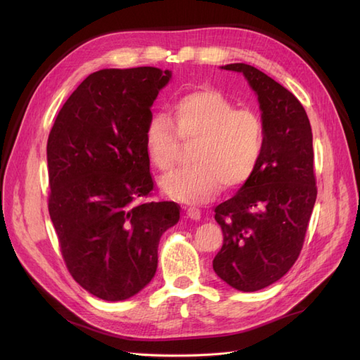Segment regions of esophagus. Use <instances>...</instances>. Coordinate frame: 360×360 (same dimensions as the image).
Returning a JSON list of instances; mask_svg holds the SVG:
<instances>
[{"instance_id": "obj_1", "label": "esophagus", "mask_w": 360, "mask_h": 360, "mask_svg": "<svg viewBox=\"0 0 360 360\" xmlns=\"http://www.w3.org/2000/svg\"><path fill=\"white\" fill-rule=\"evenodd\" d=\"M186 214H188V217H191V219H193V221H200L201 210L197 209V207H188Z\"/></svg>"}]
</instances>
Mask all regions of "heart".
<instances>
[{"label":"heart","instance_id":"obj_1","mask_svg":"<svg viewBox=\"0 0 360 360\" xmlns=\"http://www.w3.org/2000/svg\"><path fill=\"white\" fill-rule=\"evenodd\" d=\"M180 139L193 143V165L169 174L162 188L181 202L200 204L213 198L222 184L236 189L252 176L263 153L264 127L255 112L237 110L222 93L204 89L180 97L171 117H151L144 141L158 169L168 172L177 165Z\"/></svg>","mask_w":360,"mask_h":360}]
</instances>
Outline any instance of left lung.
Returning <instances> with one entry per match:
<instances>
[{
	"label": "left lung",
	"mask_w": 360,
	"mask_h": 360,
	"mask_svg": "<svg viewBox=\"0 0 360 360\" xmlns=\"http://www.w3.org/2000/svg\"><path fill=\"white\" fill-rule=\"evenodd\" d=\"M240 72L258 96L264 147L252 176L214 209L224 243L213 270L238 291L274 284L296 263L317 198L312 130L307 111L285 86L245 63Z\"/></svg>",
	"instance_id": "left-lung-1"
}]
</instances>
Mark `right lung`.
Segmentation results:
<instances>
[{
    "mask_svg": "<svg viewBox=\"0 0 360 360\" xmlns=\"http://www.w3.org/2000/svg\"><path fill=\"white\" fill-rule=\"evenodd\" d=\"M171 79L158 68L103 69L79 84L48 138V209L64 263L93 296L118 302L153 279L162 234L180 219L155 189L144 134Z\"/></svg>",
    "mask_w": 360,
    "mask_h": 360,
    "instance_id": "obj_1",
    "label": "right lung"
}]
</instances>
